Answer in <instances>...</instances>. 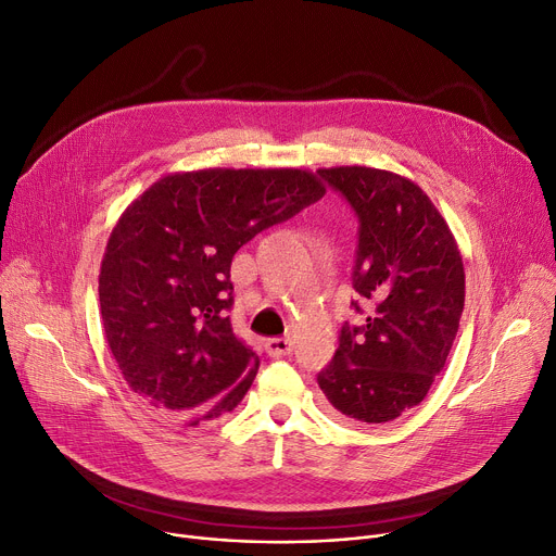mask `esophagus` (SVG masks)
Instances as JSON below:
<instances>
[{"label": "esophagus", "instance_id": "1", "mask_svg": "<svg viewBox=\"0 0 556 556\" xmlns=\"http://www.w3.org/2000/svg\"><path fill=\"white\" fill-rule=\"evenodd\" d=\"M266 352L273 358H283L293 352V340L290 338H270L266 340Z\"/></svg>", "mask_w": 556, "mask_h": 556}]
</instances>
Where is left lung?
I'll list each match as a JSON object with an SVG mask.
<instances>
[{
  "label": "left lung",
  "mask_w": 556,
  "mask_h": 556,
  "mask_svg": "<svg viewBox=\"0 0 556 556\" xmlns=\"http://www.w3.org/2000/svg\"><path fill=\"white\" fill-rule=\"evenodd\" d=\"M317 173L361 218L354 288L369 306L365 327H342L317 383L340 421L388 424L419 405L446 365L464 311L462 254L405 175L358 164Z\"/></svg>",
  "instance_id": "left-lung-1"
}]
</instances>
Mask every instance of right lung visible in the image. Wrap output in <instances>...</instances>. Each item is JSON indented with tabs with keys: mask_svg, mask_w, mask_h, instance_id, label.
Instances as JSON below:
<instances>
[{
	"mask_svg": "<svg viewBox=\"0 0 556 556\" xmlns=\"http://www.w3.org/2000/svg\"><path fill=\"white\" fill-rule=\"evenodd\" d=\"M323 195L308 168L216 166L166 173L124 210L101 261V325L155 413L195 428L243 401L258 356L225 315L231 258Z\"/></svg>",
	"mask_w": 556,
	"mask_h": 556,
	"instance_id": "1",
	"label": "right lung"
}]
</instances>
